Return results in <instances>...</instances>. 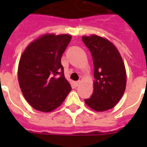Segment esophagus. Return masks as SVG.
I'll return each instance as SVG.
<instances>
[{"label":"esophagus","instance_id":"obj_1","mask_svg":"<svg viewBox=\"0 0 147 147\" xmlns=\"http://www.w3.org/2000/svg\"><path fill=\"white\" fill-rule=\"evenodd\" d=\"M75 85H76V86H79V84H80V81H76V82H75Z\"/></svg>","mask_w":147,"mask_h":147}]
</instances>
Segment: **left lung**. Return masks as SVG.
<instances>
[{
  "mask_svg": "<svg viewBox=\"0 0 147 147\" xmlns=\"http://www.w3.org/2000/svg\"><path fill=\"white\" fill-rule=\"evenodd\" d=\"M91 53L94 67V93L85 103L97 112L113 108L126 88L127 75L123 59L108 39L92 34L82 37Z\"/></svg>",
  "mask_w": 147,
  "mask_h": 147,
  "instance_id": "1",
  "label": "left lung"
}]
</instances>
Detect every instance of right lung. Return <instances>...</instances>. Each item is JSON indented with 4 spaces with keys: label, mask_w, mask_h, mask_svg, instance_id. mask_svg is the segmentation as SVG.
I'll list each match as a JSON object with an SVG mask.
<instances>
[{
    "label": "right lung",
    "mask_w": 147,
    "mask_h": 147,
    "mask_svg": "<svg viewBox=\"0 0 147 147\" xmlns=\"http://www.w3.org/2000/svg\"><path fill=\"white\" fill-rule=\"evenodd\" d=\"M71 39L70 34H45L30 42L21 56L19 84L24 98L36 110L53 111L71 90L61 64Z\"/></svg>",
    "instance_id": "add662e5"
}]
</instances>
